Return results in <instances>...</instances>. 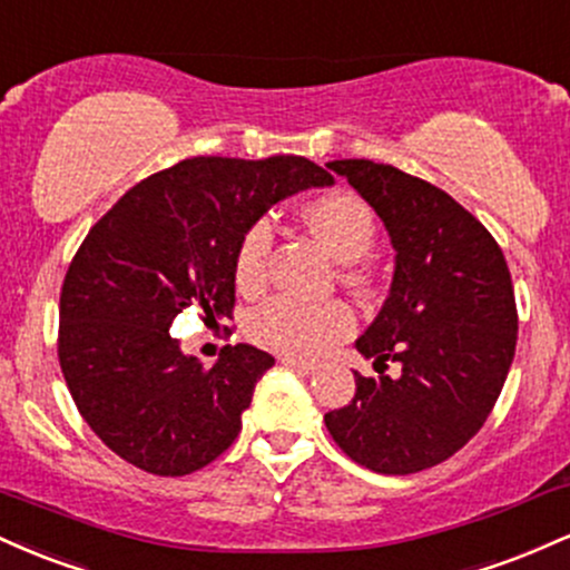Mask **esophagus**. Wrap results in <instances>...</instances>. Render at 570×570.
<instances>
[{"mask_svg":"<svg viewBox=\"0 0 570 570\" xmlns=\"http://www.w3.org/2000/svg\"><path fill=\"white\" fill-rule=\"evenodd\" d=\"M278 362L284 364V367H289V370L305 372V375H311V372L318 370L313 362H305V358H297V356H278Z\"/></svg>","mask_w":570,"mask_h":570,"instance_id":"esophagus-1","label":"esophagus"}]
</instances>
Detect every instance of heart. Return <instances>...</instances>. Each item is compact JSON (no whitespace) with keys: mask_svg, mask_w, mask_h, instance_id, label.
Wrapping results in <instances>:
<instances>
[{"mask_svg":"<svg viewBox=\"0 0 570 570\" xmlns=\"http://www.w3.org/2000/svg\"><path fill=\"white\" fill-rule=\"evenodd\" d=\"M303 222L313 238L322 244L337 263H343V284L356 294L372 292V273L362 263L375 244V217L358 195L337 193L318 195L303 206ZM273 252V225L257 219L240 235L233 259L235 289L246 297H257L267 286V265ZM353 313L343 303L305 305L276 297L248 316L246 335L259 348L284 353V356H318L337 340L348 337Z\"/></svg>","mask_w":570,"mask_h":570,"instance_id":"1","label":"heart"}]
</instances>
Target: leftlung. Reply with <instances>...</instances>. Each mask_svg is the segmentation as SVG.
Returning <instances> with one entry per match:
<instances>
[{
  "label": "left lung",
  "mask_w": 570,
  "mask_h": 570,
  "mask_svg": "<svg viewBox=\"0 0 570 570\" xmlns=\"http://www.w3.org/2000/svg\"><path fill=\"white\" fill-rule=\"evenodd\" d=\"M330 168L375 208L396 248L391 294L356 348L402 377L356 375V396L324 415L351 461L415 474L458 453L482 423L514 358L517 305L501 246L440 187L372 160Z\"/></svg>",
  "instance_id": "obj_1"
}]
</instances>
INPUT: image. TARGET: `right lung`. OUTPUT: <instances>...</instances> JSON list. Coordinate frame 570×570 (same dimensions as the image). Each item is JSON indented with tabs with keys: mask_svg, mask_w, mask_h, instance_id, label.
Listing matches in <instances>:
<instances>
[{
	"mask_svg": "<svg viewBox=\"0 0 570 570\" xmlns=\"http://www.w3.org/2000/svg\"><path fill=\"white\" fill-rule=\"evenodd\" d=\"M332 181L297 155L189 158L130 187L90 227L61 286L58 362L112 453L141 472L185 476L230 448L276 358L238 343L203 367L168 326L189 305L212 322L233 318L246 227L273 203Z\"/></svg>",
	"mask_w": 570,
	"mask_h": 570,
	"instance_id": "obj_1",
	"label": "right lung"
}]
</instances>
